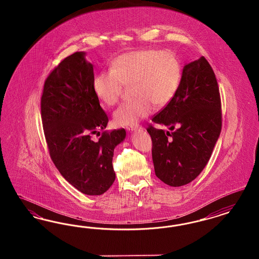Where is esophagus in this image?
Here are the masks:
<instances>
[{
    "mask_svg": "<svg viewBox=\"0 0 259 259\" xmlns=\"http://www.w3.org/2000/svg\"><path fill=\"white\" fill-rule=\"evenodd\" d=\"M127 130H128L129 132H137V131H142L143 128L140 127V126H134V127H129V128H127Z\"/></svg>",
    "mask_w": 259,
    "mask_h": 259,
    "instance_id": "obj_1",
    "label": "esophagus"
}]
</instances>
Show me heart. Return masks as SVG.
Here are the masks:
<instances>
[{
  "mask_svg": "<svg viewBox=\"0 0 259 259\" xmlns=\"http://www.w3.org/2000/svg\"><path fill=\"white\" fill-rule=\"evenodd\" d=\"M182 78V66L169 51L136 50L116 57L111 69L100 72L92 81L95 95L107 106L115 105L124 84L132 83L135 99L113 112L117 126L134 127L157 107L167 105L176 95Z\"/></svg>",
  "mask_w": 259,
  "mask_h": 259,
  "instance_id": "b5f03b06",
  "label": "heart"
}]
</instances>
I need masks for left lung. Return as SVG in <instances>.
I'll list each match as a JSON object with an SVG mask.
<instances>
[{"label": "left lung", "instance_id": "8db88e82", "mask_svg": "<svg viewBox=\"0 0 259 259\" xmlns=\"http://www.w3.org/2000/svg\"><path fill=\"white\" fill-rule=\"evenodd\" d=\"M152 121L171 131L148 128L156 177L174 187L191 183L207 165L222 131L219 85L205 57L185 64L176 95Z\"/></svg>", "mask_w": 259, "mask_h": 259}]
</instances>
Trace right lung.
Listing matches in <instances>:
<instances>
[{
    "mask_svg": "<svg viewBox=\"0 0 259 259\" xmlns=\"http://www.w3.org/2000/svg\"><path fill=\"white\" fill-rule=\"evenodd\" d=\"M79 51L68 56L45 82L41 120L50 154L63 178L87 195H102L113 184V150L125 140L124 129L103 132L109 118L92 87L93 65Z\"/></svg>",
    "mask_w": 259,
    "mask_h": 259,
    "instance_id": "add662e5",
    "label": "right lung"
}]
</instances>
